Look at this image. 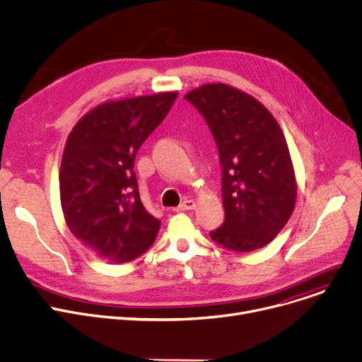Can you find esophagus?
<instances>
[{
  "label": "esophagus",
  "mask_w": 362,
  "mask_h": 362,
  "mask_svg": "<svg viewBox=\"0 0 362 362\" xmlns=\"http://www.w3.org/2000/svg\"><path fill=\"white\" fill-rule=\"evenodd\" d=\"M196 207V202L191 200V199H185L178 207H177V211H181V210H193Z\"/></svg>",
  "instance_id": "34e87169"
}]
</instances>
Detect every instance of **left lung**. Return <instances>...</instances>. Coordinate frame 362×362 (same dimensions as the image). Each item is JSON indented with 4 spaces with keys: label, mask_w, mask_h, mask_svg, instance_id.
<instances>
[{
    "label": "left lung",
    "mask_w": 362,
    "mask_h": 362,
    "mask_svg": "<svg viewBox=\"0 0 362 362\" xmlns=\"http://www.w3.org/2000/svg\"><path fill=\"white\" fill-rule=\"evenodd\" d=\"M184 98L219 148L225 222L210 238L240 252L267 245L289 221L298 191L281 125L262 102L225 83L203 84Z\"/></svg>",
    "instance_id": "left-lung-1"
}]
</instances>
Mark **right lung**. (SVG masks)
Segmentation results:
<instances>
[{
	"instance_id": "add662e5",
	"label": "right lung",
	"mask_w": 362,
	"mask_h": 362,
	"mask_svg": "<svg viewBox=\"0 0 362 362\" xmlns=\"http://www.w3.org/2000/svg\"><path fill=\"white\" fill-rule=\"evenodd\" d=\"M178 92L105 100L70 132L59 166V199L73 235L102 260L127 263L151 247L160 221L143 206L136 153Z\"/></svg>"
}]
</instances>
